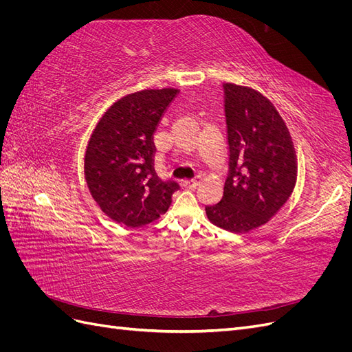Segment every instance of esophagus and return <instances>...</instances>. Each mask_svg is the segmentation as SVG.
<instances>
[{
    "mask_svg": "<svg viewBox=\"0 0 352 352\" xmlns=\"http://www.w3.org/2000/svg\"><path fill=\"white\" fill-rule=\"evenodd\" d=\"M199 182H201V176H195L194 179H190V180H184L182 185L185 188H189V189H195L199 185Z\"/></svg>",
    "mask_w": 352,
    "mask_h": 352,
    "instance_id": "esophagus-1",
    "label": "esophagus"
}]
</instances>
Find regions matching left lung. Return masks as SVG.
Returning <instances> with one entry per match:
<instances>
[{
	"label": "left lung",
	"instance_id": "obj_1",
	"mask_svg": "<svg viewBox=\"0 0 352 352\" xmlns=\"http://www.w3.org/2000/svg\"><path fill=\"white\" fill-rule=\"evenodd\" d=\"M223 88L229 176L221 201L206 212L212 225L247 233L272 220L289 199L298 162L286 123L267 97L230 82Z\"/></svg>",
	"mask_w": 352,
	"mask_h": 352
}]
</instances>
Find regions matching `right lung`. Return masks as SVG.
Here are the masks:
<instances>
[{"label": "right lung", "instance_id": "right-lung-1", "mask_svg": "<svg viewBox=\"0 0 352 352\" xmlns=\"http://www.w3.org/2000/svg\"><path fill=\"white\" fill-rule=\"evenodd\" d=\"M177 94V88L127 94L94 127L85 151V180L94 201L116 223L150 225L172 204L179 185L155 175L154 133Z\"/></svg>", "mask_w": 352, "mask_h": 352}]
</instances>
